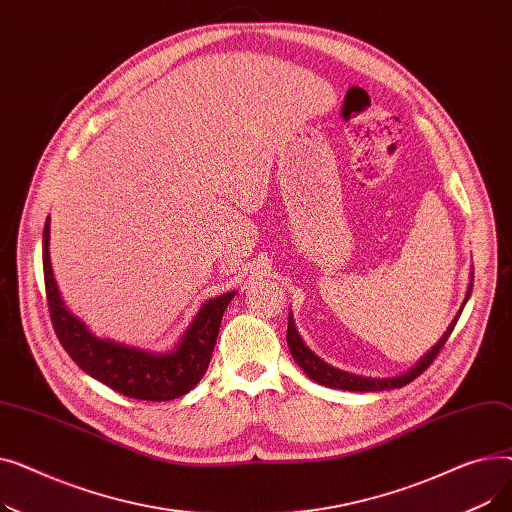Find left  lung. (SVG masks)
<instances>
[{
	"instance_id": "left-lung-1",
	"label": "left lung",
	"mask_w": 512,
	"mask_h": 512,
	"mask_svg": "<svg viewBox=\"0 0 512 512\" xmlns=\"http://www.w3.org/2000/svg\"><path fill=\"white\" fill-rule=\"evenodd\" d=\"M473 290V282L469 284V290H467V297H465V303L469 301V294ZM463 303V307H465ZM461 307V311H463ZM461 311L454 315L452 324L448 326V330L442 334V338L429 348V351L405 373L396 375V378H363V375H355V373H348V371H342V369H336L332 365H328L326 361H321L313 351H309L307 344L303 342V338L299 336L297 328H294V319H292V313H288V334H286V340H288V348L292 353V359L297 361V365L309 375V378L321 386H328V388H338V390H348V392H380V390H392V388H402L411 384L415 378H419V375L434 363V359L438 357V353L442 351L444 342L448 340V336L452 334L456 321H459L461 317Z\"/></svg>"
}]
</instances>
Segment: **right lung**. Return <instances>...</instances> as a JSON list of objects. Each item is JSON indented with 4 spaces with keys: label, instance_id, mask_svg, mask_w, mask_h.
<instances>
[{
    "label": "right lung",
    "instance_id": "1",
    "mask_svg": "<svg viewBox=\"0 0 512 512\" xmlns=\"http://www.w3.org/2000/svg\"><path fill=\"white\" fill-rule=\"evenodd\" d=\"M43 274L51 324L72 361L112 390L128 398L153 402L184 396L201 382L218 340L224 311L236 294L226 292L205 301L170 353H151L93 336L83 321L66 309L49 261V218L43 228Z\"/></svg>",
    "mask_w": 512,
    "mask_h": 512
}]
</instances>
